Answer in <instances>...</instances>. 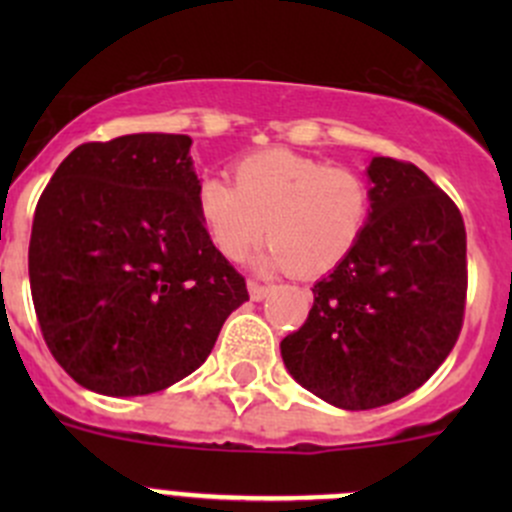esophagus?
<instances>
[{"label": "esophagus", "mask_w": 512, "mask_h": 512, "mask_svg": "<svg viewBox=\"0 0 512 512\" xmlns=\"http://www.w3.org/2000/svg\"><path fill=\"white\" fill-rule=\"evenodd\" d=\"M247 289H250V297L255 299V302H260V299H265L267 292H270V287L260 285V282H255V280L247 282Z\"/></svg>", "instance_id": "obj_1"}]
</instances>
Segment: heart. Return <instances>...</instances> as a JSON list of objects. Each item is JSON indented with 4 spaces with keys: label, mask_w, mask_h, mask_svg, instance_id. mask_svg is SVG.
<instances>
[{
    "label": "heart",
    "mask_w": 512,
    "mask_h": 512,
    "mask_svg": "<svg viewBox=\"0 0 512 512\" xmlns=\"http://www.w3.org/2000/svg\"><path fill=\"white\" fill-rule=\"evenodd\" d=\"M195 210L220 255L240 262L262 235L265 267L319 277L342 265L359 245L371 215L364 175L287 148H267L232 163V185L205 175Z\"/></svg>",
    "instance_id": "heart-1"
}]
</instances>
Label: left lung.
<instances>
[{
	"label": "left lung",
	"mask_w": 512,
	"mask_h": 512,
	"mask_svg": "<svg viewBox=\"0 0 512 512\" xmlns=\"http://www.w3.org/2000/svg\"><path fill=\"white\" fill-rule=\"evenodd\" d=\"M371 215L352 255L312 287L282 359L297 384L347 411L404 399L456 347L468 289L466 225L414 163L374 158Z\"/></svg>",
	"instance_id": "left-lung-1"
}]
</instances>
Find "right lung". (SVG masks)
<instances>
[{
	"label": "right lung",
	"mask_w": 512,
	"mask_h": 512,
	"mask_svg": "<svg viewBox=\"0 0 512 512\" xmlns=\"http://www.w3.org/2000/svg\"><path fill=\"white\" fill-rule=\"evenodd\" d=\"M190 138L133 133L81 143L34 210L29 282L61 369L106 396L193 374L247 294L195 210Z\"/></svg>",
	"instance_id": "1"
}]
</instances>
